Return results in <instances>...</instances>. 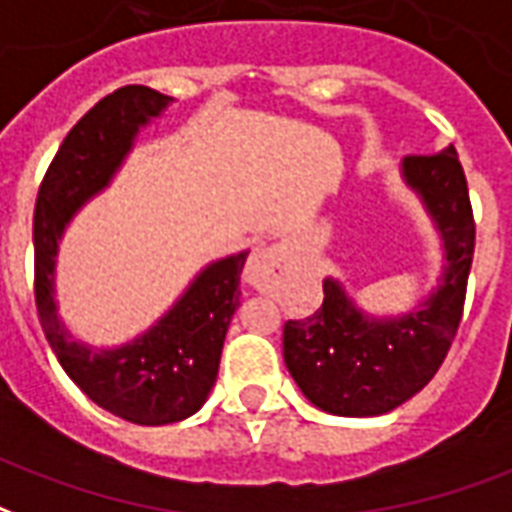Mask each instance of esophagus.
Returning a JSON list of instances; mask_svg holds the SVG:
<instances>
[{
    "label": "esophagus",
    "instance_id": "esophagus-1",
    "mask_svg": "<svg viewBox=\"0 0 512 512\" xmlns=\"http://www.w3.org/2000/svg\"><path fill=\"white\" fill-rule=\"evenodd\" d=\"M276 257L274 249H255L252 257H249V266H246V282H252L257 285L260 282V276L266 271V266Z\"/></svg>",
    "mask_w": 512,
    "mask_h": 512
}]
</instances>
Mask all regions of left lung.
Here are the masks:
<instances>
[{"mask_svg": "<svg viewBox=\"0 0 512 512\" xmlns=\"http://www.w3.org/2000/svg\"><path fill=\"white\" fill-rule=\"evenodd\" d=\"M401 176L442 238L445 266L437 290L412 312L372 317L328 276L323 306L285 323L287 369L306 399L331 415L372 418L412 399L437 374L461 323L475 252L464 168L448 146L429 157H404Z\"/></svg>", "mask_w": 512, "mask_h": 512, "instance_id": "left-lung-1", "label": "left lung"}]
</instances>
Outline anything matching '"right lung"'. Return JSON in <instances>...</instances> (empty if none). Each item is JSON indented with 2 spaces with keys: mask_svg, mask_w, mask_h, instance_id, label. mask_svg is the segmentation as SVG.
<instances>
[{
  "mask_svg": "<svg viewBox=\"0 0 512 512\" xmlns=\"http://www.w3.org/2000/svg\"><path fill=\"white\" fill-rule=\"evenodd\" d=\"M168 102L173 97L149 86H121L102 97L62 140L34 206V301L45 339L67 377L97 407L138 426L176 423L206 404L249 252L203 268L149 331L111 350L78 342L62 323L54 298L56 252L75 211L111 184L140 127Z\"/></svg>",
  "mask_w": 512,
  "mask_h": 512,
  "instance_id": "add662e5",
  "label": "right lung"
}]
</instances>
